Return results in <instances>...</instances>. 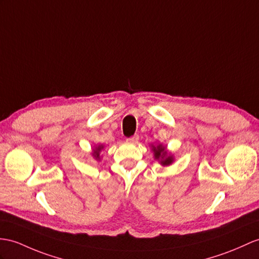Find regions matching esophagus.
<instances>
[{
  "instance_id": "1",
  "label": "esophagus",
  "mask_w": 259,
  "mask_h": 259,
  "mask_svg": "<svg viewBox=\"0 0 259 259\" xmlns=\"http://www.w3.org/2000/svg\"><path fill=\"white\" fill-rule=\"evenodd\" d=\"M126 142L131 143V144H136L138 142V135H134V136L127 138V140H126Z\"/></svg>"
}]
</instances>
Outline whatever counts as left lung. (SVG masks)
I'll return each instance as SVG.
<instances>
[{
  "label": "left lung",
  "mask_w": 259,
  "mask_h": 259,
  "mask_svg": "<svg viewBox=\"0 0 259 259\" xmlns=\"http://www.w3.org/2000/svg\"><path fill=\"white\" fill-rule=\"evenodd\" d=\"M151 150L154 151L155 159L159 160V162L162 166H169L174 162V156L170 155L167 151L166 147L162 146L161 144L157 145V146L151 145Z\"/></svg>",
  "instance_id": "left-lung-1"
}]
</instances>
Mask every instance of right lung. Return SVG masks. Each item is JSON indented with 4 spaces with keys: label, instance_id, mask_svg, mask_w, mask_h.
<instances>
[{
    "label": "right lung",
    "instance_id": "obj_1",
    "mask_svg": "<svg viewBox=\"0 0 259 259\" xmlns=\"http://www.w3.org/2000/svg\"><path fill=\"white\" fill-rule=\"evenodd\" d=\"M103 149V145H99L98 147H96L93 149V153H92V156L96 158L97 160H100V151Z\"/></svg>",
    "mask_w": 259,
    "mask_h": 259
}]
</instances>
